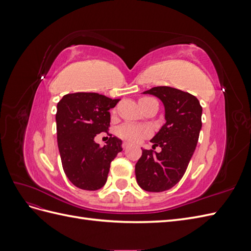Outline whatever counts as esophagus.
Returning <instances> with one entry per match:
<instances>
[{
  "label": "esophagus",
  "instance_id": "34e87169",
  "mask_svg": "<svg viewBox=\"0 0 251 251\" xmlns=\"http://www.w3.org/2000/svg\"><path fill=\"white\" fill-rule=\"evenodd\" d=\"M128 147H130V143H128L127 141H124V143H123V149H124V150H126Z\"/></svg>",
  "mask_w": 251,
  "mask_h": 251
}]
</instances>
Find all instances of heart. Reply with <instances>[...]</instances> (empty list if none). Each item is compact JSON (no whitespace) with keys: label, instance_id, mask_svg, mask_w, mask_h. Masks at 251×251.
I'll list each match as a JSON object with an SVG mask.
<instances>
[{"label":"heart","instance_id":"b5f03b06","mask_svg":"<svg viewBox=\"0 0 251 251\" xmlns=\"http://www.w3.org/2000/svg\"><path fill=\"white\" fill-rule=\"evenodd\" d=\"M119 137L131 142H139L150 135L147 126L137 124H125L117 128Z\"/></svg>","mask_w":251,"mask_h":251}]
</instances>
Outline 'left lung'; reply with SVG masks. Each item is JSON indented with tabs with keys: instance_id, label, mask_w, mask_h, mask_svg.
I'll list each match as a JSON object with an SVG mask.
<instances>
[{
	"instance_id": "obj_1",
	"label": "left lung",
	"mask_w": 251,
	"mask_h": 251,
	"mask_svg": "<svg viewBox=\"0 0 251 251\" xmlns=\"http://www.w3.org/2000/svg\"><path fill=\"white\" fill-rule=\"evenodd\" d=\"M143 94L154 95L164 105L165 124L151 139L157 153L142 149L135 165L136 180L147 192L160 193L183 177L198 143L202 127V107L197 97L172 87H154Z\"/></svg>"
}]
</instances>
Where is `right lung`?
<instances>
[{"mask_svg": "<svg viewBox=\"0 0 251 251\" xmlns=\"http://www.w3.org/2000/svg\"><path fill=\"white\" fill-rule=\"evenodd\" d=\"M120 100L97 93L67 94L57 103V146L63 169L72 183L85 191H96L107 182L110 164L123 151V141L110 137L102 148L95 136L107 132L109 110Z\"/></svg>", "mask_w": 251, "mask_h": 251, "instance_id": "obj_1", "label": "right lung"}]
</instances>
